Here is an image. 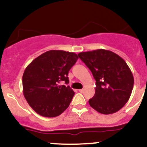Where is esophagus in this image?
<instances>
[{
  "label": "esophagus",
  "instance_id": "obj_1",
  "mask_svg": "<svg viewBox=\"0 0 147 147\" xmlns=\"http://www.w3.org/2000/svg\"><path fill=\"white\" fill-rule=\"evenodd\" d=\"M79 92L81 93L84 92V89H81V90H79Z\"/></svg>",
  "mask_w": 147,
  "mask_h": 147
}]
</instances>
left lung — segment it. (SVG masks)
<instances>
[{
	"label": "left lung",
	"mask_w": 147,
	"mask_h": 147,
	"mask_svg": "<svg viewBox=\"0 0 147 147\" xmlns=\"http://www.w3.org/2000/svg\"><path fill=\"white\" fill-rule=\"evenodd\" d=\"M96 80L95 94L90 106L103 115L121 109L128 102L134 86V77L126 62L112 51L103 49L78 54Z\"/></svg>",
	"instance_id": "1"
}]
</instances>
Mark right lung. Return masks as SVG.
Listing matches in <instances>:
<instances>
[{"label": "right lung", "instance_id": "obj_1", "mask_svg": "<svg viewBox=\"0 0 147 147\" xmlns=\"http://www.w3.org/2000/svg\"><path fill=\"white\" fill-rule=\"evenodd\" d=\"M78 59V55L63 50L45 52L32 60L23 75V94L38 115L55 117L69 107L75 92L67 86L68 72Z\"/></svg>", "mask_w": 147, "mask_h": 147}]
</instances>
